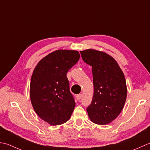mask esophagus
Here are the masks:
<instances>
[{
	"label": "esophagus",
	"instance_id": "34e87169",
	"mask_svg": "<svg viewBox=\"0 0 150 150\" xmlns=\"http://www.w3.org/2000/svg\"><path fill=\"white\" fill-rule=\"evenodd\" d=\"M81 97H82V94H77V95H76V98H77V99L78 100H80L81 98Z\"/></svg>",
	"mask_w": 150,
	"mask_h": 150
}]
</instances>
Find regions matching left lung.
<instances>
[{"label": "left lung", "mask_w": 150, "mask_h": 150, "mask_svg": "<svg viewBox=\"0 0 150 150\" xmlns=\"http://www.w3.org/2000/svg\"><path fill=\"white\" fill-rule=\"evenodd\" d=\"M81 57L92 66L94 94L87 111L91 122L111 123L120 115L126 100V78L118 63L104 52L93 48L80 51Z\"/></svg>", "instance_id": "left-lung-1"}]
</instances>
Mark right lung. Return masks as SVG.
Masks as SVG:
<instances>
[{
    "label": "right lung",
    "mask_w": 150,
    "mask_h": 150,
    "mask_svg": "<svg viewBox=\"0 0 150 150\" xmlns=\"http://www.w3.org/2000/svg\"><path fill=\"white\" fill-rule=\"evenodd\" d=\"M79 57L76 50L59 49L44 57L33 70L30 84L32 105L39 118L52 126L65 123L74 111L76 103L67 73Z\"/></svg>",
    "instance_id": "right-lung-1"
}]
</instances>
